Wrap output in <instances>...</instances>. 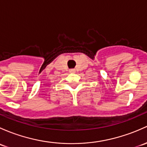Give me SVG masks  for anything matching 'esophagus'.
<instances>
[{
	"label": "esophagus",
	"mask_w": 147,
	"mask_h": 147,
	"mask_svg": "<svg viewBox=\"0 0 147 147\" xmlns=\"http://www.w3.org/2000/svg\"><path fill=\"white\" fill-rule=\"evenodd\" d=\"M69 72H75V69H69Z\"/></svg>",
	"instance_id": "34e87169"
}]
</instances>
